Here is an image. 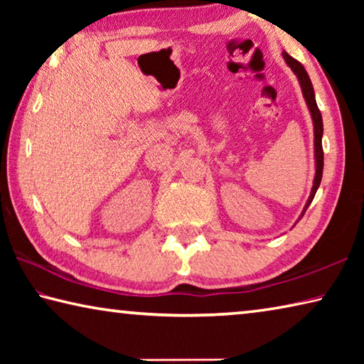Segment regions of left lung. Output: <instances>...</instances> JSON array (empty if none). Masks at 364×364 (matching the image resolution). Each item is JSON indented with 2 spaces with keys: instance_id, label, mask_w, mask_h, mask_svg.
Here are the masks:
<instances>
[{
  "instance_id": "left-lung-1",
  "label": "left lung",
  "mask_w": 364,
  "mask_h": 364,
  "mask_svg": "<svg viewBox=\"0 0 364 364\" xmlns=\"http://www.w3.org/2000/svg\"><path fill=\"white\" fill-rule=\"evenodd\" d=\"M284 59L287 65L291 67L294 70L295 75H297L300 86H301V93H304V97L306 101V106L310 109L311 112V119H313V125H315V157H316V175H315V181H313V189H311V194H310V199H308L306 205H305V210L308 208V205L311 204L313 197H315L316 191L319 188V183H321V178H323V165H324V154H323V143H321V138H323V117L321 112H319V109L316 106V100H315V91H313V85L310 82V77H308L306 70L304 69V65H301L297 59H294L289 56L287 53H284ZM304 210V213H305Z\"/></svg>"
}]
</instances>
